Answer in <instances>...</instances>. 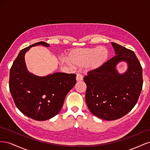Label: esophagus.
<instances>
[{
  "label": "esophagus",
  "instance_id": "34e87169",
  "mask_svg": "<svg viewBox=\"0 0 150 150\" xmlns=\"http://www.w3.org/2000/svg\"><path fill=\"white\" fill-rule=\"evenodd\" d=\"M83 78L82 76H81V74H77V76H76V81H83Z\"/></svg>",
  "mask_w": 150,
  "mask_h": 150
}]
</instances>
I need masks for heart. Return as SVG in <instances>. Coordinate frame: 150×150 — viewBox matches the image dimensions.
Listing matches in <instances>:
<instances>
[{"mask_svg":"<svg viewBox=\"0 0 150 150\" xmlns=\"http://www.w3.org/2000/svg\"><path fill=\"white\" fill-rule=\"evenodd\" d=\"M110 51L105 46L72 50L68 56L69 61L76 66H84L87 71H96L107 62Z\"/></svg>","mask_w":150,"mask_h":150,"instance_id":"obj_1","label":"heart"}]
</instances>
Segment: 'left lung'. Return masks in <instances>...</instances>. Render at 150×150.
<instances>
[{"mask_svg": "<svg viewBox=\"0 0 150 150\" xmlns=\"http://www.w3.org/2000/svg\"><path fill=\"white\" fill-rule=\"evenodd\" d=\"M116 56L100 69L84 77L87 86L86 102L90 112L104 120H115L126 115L138 102L143 86L142 66L133 51L111 43ZM125 62L128 69L119 74L116 66Z\"/></svg>", "mask_w": 150, "mask_h": 150, "instance_id": "1", "label": "left lung"}]
</instances>
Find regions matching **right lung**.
Returning <instances> with one entry per match:
<instances>
[{
  "label": "right lung",
  "instance_id": "1",
  "mask_svg": "<svg viewBox=\"0 0 150 150\" xmlns=\"http://www.w3.org/2000/svg\"><path fill=\"white\" fill-rule=\"evenodd\" d=\"M49 44L39 42L22 49L10 70L9 89L16 106L21 112L37 121H45L57 115L67 94L76 84L74 74L55 72L38 76L27 69L24 56L32 47Z\"/></svg>",
  "mask_w": 150,
  "mask_h": 150
}]
</instances>
